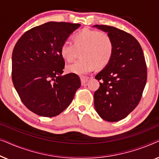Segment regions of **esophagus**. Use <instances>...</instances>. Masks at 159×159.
<instances>
[{"label": "esophagus", "instance_id": "esophagus-1", "mask_svg": "<svg viewBox=\"0 0 159 159\" xmlns=\"http://www.w3.org/2000/svg\"><path fill=\"white\" fill-rule=\"evenodd\" d=\"M88 81V78H86V77H81V83L82 85H84V84L87 83Z\"/></svg>", "mask_w": 159, "mask_h": 159}]
</instances>
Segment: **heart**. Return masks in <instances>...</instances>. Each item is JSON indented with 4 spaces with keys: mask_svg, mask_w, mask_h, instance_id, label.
I'll use <instances>...</instances> for the list:
<instances>
[{
    "mask_svg": "<svg viewBox=\"0 0 159 159\" xmlns=\"http://www.w3.org/2000/svg\"><path fill=\"white\" fill-rule=\"evenodd\" d=\"M73 44L64 42L61 47V56L66 62H71L80 53V59L66 66L69 74L84 76L95 67H105L114 53V43L107 33L98 30L84 29L74 35Z\"/></svg>",
    "mask_w": 159,
    "mask_h": 159,
    "instance_id": "b5f03b06",
    "label": "heart"
}]
</instances>
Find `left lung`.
Returning a JSON list of instances; mask_svg holds the SVG:
<instances>
[{"label":"left lung","mask_w":159,"mask_h":159,"mask_svg":"<svg viewBox=\"0 0 159 159\" xmlns=\"http://www.w3.org/2000/svg\"><path fill=\"white\" fill-rule=\"evenodd\" d=\"M107 32L114 43L110 62L95 76L101 80L94 93V106L104 120L114 122L125 119L140 102L147 80L143 49L131 34L116 27L94 25Z\"/></svg>","instance_id":"8db88e82"}]
</instances>
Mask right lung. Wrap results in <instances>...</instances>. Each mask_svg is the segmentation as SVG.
<instances>
[{
  "label": "right lung",
  "instance_id": "right-lung-1",
  "mask_svg": "<svg viewBox=\"0 0 159 159\" xmlns=\"http://www.w3.org/2000/svg\"><path fill=\"white\" fill-rule=\"evenodd\" d=\"M80 24L49 21L28 30L12 53V81L22 103L40 116L53 117L69 106L81 86L75 74L63 75L61 47Z\"/></svg>",
  "mask_w": 159,
  "mask_h": 159
}]
</instances>
